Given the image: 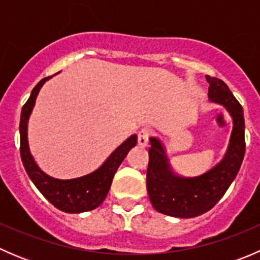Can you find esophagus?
<instances>
[{"instance_id":"1","label":"esophagus","mask_w":260,"mask_h":260,"mask_svg":"<svg viewBox=\"0 0 260 260\" xmlns=\"http://www.w3.org/2000/svg\"><path fill=\"white\" fill-rule=\"evenodd\" d=\"M149 136H151V132L148 129H142L138 132V145L141 147H146L148 145Z\"/></svg>"}]
</instances>
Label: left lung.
<instances>
[{"label":"left lung","mask_w":260,"mask_h":260,"mask_svg":"<svg viewBox=\"0 0 260 260\" xmlns=\"http://www.w3.org/2000/svg\"><path fill=\"white\" fill-rule=\"evenodd\" d=\"M206 80L209 101L224 107L233 120L229 145L221 161L200 176H179L170 165L162 141L149 138L147 192L156 211L169 216L190 219L214 208L237 177L245 153L242 106L224 81L208 75Z\"/></svg>","instance_id":"1"}]
</instances>
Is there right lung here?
Listing matches in <instances>:
<instances>
[{
  "instance_id": "add662e5",
  "label": "right lung",
  "mask_w": 260,
  "mask_h": 260,
  "mask_svg": "<svg viewBox=\"0 0 260 260\" xmlns=\"http://www.w3.org/2000/svg\"><path fill=\"white\" fill-rule=\"evenodd\" d=\"M52 77L44 78L36 84L31 91L30 98L21 111L20 119V153L23 167L28 177L44 195V198L51 203L59 210L69 214H80L98 208L106 200L111 188L112 181L118 167L125 158L131 148L137 145V136L132 135L124 142L109 154L108 158L99 166L95 171L81 177L70 180H60L46 175L34 159L30 152L27 140V124L39 91L44 84Z\"/></svg>"
}]
</instances>
